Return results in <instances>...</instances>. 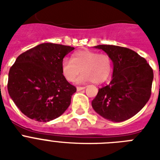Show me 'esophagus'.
I'll return each instance as SVG.
<instances>
[{
	"label": "esophagus",
	"mask_w": 160,
	"mask_h": 160,
	"mask_svg": "<svg viewBox=\"0 0 160 160\" xmlns=\"http://www.w3.org/2000/svg\"><path fill=\"white\" fill-rule=\"evenodd\" d=\"M85 87H80V86H77V87H76V90H77V91H80V90H85Z\"/></svg>",
	"instance_id": "esophagus-1"
}]
</instances>
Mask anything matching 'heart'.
Wrapping results in <instances>:
<instances>
[{
    "label": "heart",
    "mask_w": 160,
    "mask_h": 160,
    "mask_svg": "<svg viewBox=\"0 0 160 160\" xmlns=\"http://www.w3.org/2000/svg\"><path fill=\"white\" fill-rule=\"evenodd\" d=\"M111 70L112 62L109 55L90 50L76 51L72 55L71 60L65 58L61 63L62 75L69 82L75 81L82 71V75L78 78V83L91 81L101 84L109 79Z\"/></svg>",
    "instance_id": "obj_1"
}]
</instances>
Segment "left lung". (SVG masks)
<instances>
[{
	"label": "left lung",
	"instance_id": "obj_1",
	"mask_svg": "<svg viewBox=\"0 0 160 160\" xmlns=\"http://www.w3.org/2000/svg\"><path fill=\"white\" fill-rule=\"evenodd\" d=\"M111 59L114 70L109 85L99 89L93 109L113 122L130 119L146 105L151 95L154 73L144 58L130 49L99 45Z\"/></svg>",
	"mask_w": 160,
	"mask_h": 160
}]
</instances>
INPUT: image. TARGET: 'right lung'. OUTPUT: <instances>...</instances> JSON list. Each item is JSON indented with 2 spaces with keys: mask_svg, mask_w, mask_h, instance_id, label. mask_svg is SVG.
I'll return each instance as SVG.
<instances>
[{
  "mask_svg": "<svg viewBox=\"0 0 160 160\" xmlns=\"http://www.w3.org/2000/svg\"><path fill=\"white\" fill-rule=\"evenodd\" d=\"M74 47L43 43L21 54L10 69L9 95L25 115L39 122L60 116L76 88L61 72V63Z\"/></svg>",
  "mask_w": 160,
  "mask_h": 160,
  "instance_id": "right-lung-1",
  "label": "right lung"
}]
</instances>
